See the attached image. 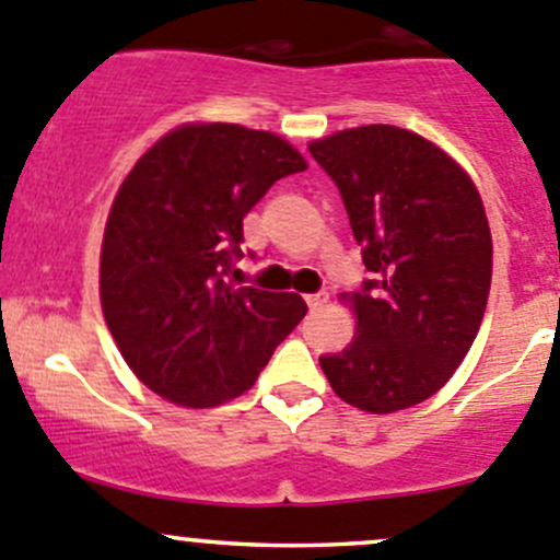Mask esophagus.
Masks as SVG:
<instances>
[{"instance_id":"obj_1","label":"esophagus","mask_w":560,"mask_h":560,"mask_svg":"<svg viewBox=\"0 0 560 560\" xmlns=\"http://www.w3.org/2000/svg\"><path fill=\"white\" fill-rule=\"evenodd\" d=\"M306 303H308V308H312V312H316V308L325 306L327 295H325V292H316V295H306Z\"/></svg>"}]
</instances>
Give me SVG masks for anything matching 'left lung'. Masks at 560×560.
Returning a JSON list of instances; mask_svg holds the SVG:
<instances>
[{
	"label": "left lung",
	"instance_id": "obj_1",
	"mask_svg": "<svg viewBox=\"0 0 560 560\" xmlns=\"http://www.w3.org/2000/svg\"><path fill=\"white\" fill-rule=\"evenodd\" d=\"M308 151L336 180L376 279L341 295L354 314L343 352L319 358L332 393L393 415L439 393L488 306L493 238L471 175L411 129H341Z\"/></svg>",
	"mask_w": 560,
	"mask_h": 560
}]
</instances>
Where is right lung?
<instances>
[{
    "label": "right lung",
    "mask_w": 560,
    "mask_h": 560,
    "mask_svg": "<svg viewBox=\"0 0 560 560\" xmlns=\"http://www.w3.org/2000/svg\"><path fill=\"white\" fill-rule=\"evenodd\" d=\"M306 167L279 135L191 121L162 135L121 180L100 252V303L121 358L160 398L186 409L238 398L306 316L295 292L224 279L246 213Z\"/></svg>",
    "instance_id": "obj_1"
}]
</instances>
